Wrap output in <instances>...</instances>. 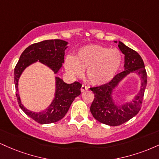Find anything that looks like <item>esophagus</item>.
Instances as JSON below:
<instances>
[{"label":"esophagus","mask_w":159,"mask_h":159,"mask_svg":"<svg viewBox=\"0 0 159 159\" xmlns=\"http://www.w3.org/2000/svg\"><path fill=\"white\" fill-rule=\"evenodd\" d=\"M87 90H88V87H87V86L84 85V84L81 86V92H84V91Z\"/></svg>","instance_id":"obj_1"}]
</instances>
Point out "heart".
Here are the masks:
<instances>
[{
  "mask_svg": "<svg viewBox=\"0 0 159 159\" xmlns=\"http://www.w3.org/2000/svg\"><path fill=\"white\" fill-rule=\"evenodd\" d=\"M123 61L119 49L98 45L83 47L75 57H67L66 69L71 75L81 77L87 70V78L93 84L102 85L113 79Z\"/></svg>",
  "mask_w": 159,
  "mask_h": 159,
  "instance_id": "obj_1",
  "label": "heart"
}]
</instances>
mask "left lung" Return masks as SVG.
Wrapping results in <instances>:
<instances>
[{
  "instance_id": "8db88e82",
  "label": "left lung",
  "mask_w": 159,
  "mask_h": 159,
  "mask_svg": "<svg viewBox=\"0 0 159 159\" xmlns=\"http://www.w3.org/2000/svg\"><path fill=\"white\" fill-rule=\"evenodd\" d=\"M115 43L117 42L115 41ZM118 46L123 54H125L124 71L116 74L112 80L105 84L90 88L94 94V99L90 106L91 114L98 122L111 126L122 125L139 112L147 81V72L140 54L121 42H119ZM132 72H137L141 76L142 80V88L132 103L118 107L113 103L111 93L123 77Z\"/></svg>"
}]
</instances>
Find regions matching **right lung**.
I'll return each mask as SVG.
<instances>
[{"mask_svg":"<svg viewBox=\"0 0 159 159\" xmlns=\"http://www.w3.org/2000/svg\"><path fill=\"white\" fill-rule=\"evenodd\" d=\"M67 44V42L61 39H49L30 45L21 54L14 69V82L19 107L27 116L40 124L55 123L64 117L75 98L81 94L82 84L78 81L69 84L56 77L55 98L46 110L35 113L27 110L21 103L18 92L19 78L24 69L37 61L52 69L54 73H57L62 63H64V52Z\"/></svg>","mask_w":159,"mask_h":159,"instance_id":"add662e5","label":"right lung"}]
</instances>
